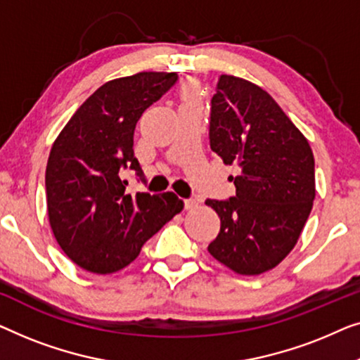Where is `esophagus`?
I'll return each mask as SVG.
<instances>
[{
	"mask_svg": "<svg viewBox=\"0 0 360 360\" xmlns=\"http://www.w3.org/2000/svg\"><path fill=\"white\" fill-rule=\"evenodd\" d=\"M184 207H186V210H194L195 207H199V202H197L195 199H186Z\"/></svg>",
	"mask_w": 360,
	"mask_h": 360,
	"instance_id": "obj_1",
	"label": "esophagus"
}]
</instances>
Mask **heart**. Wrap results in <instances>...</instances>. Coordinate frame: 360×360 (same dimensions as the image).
Here are the masks:
<instances>
[{"label":"heart","instance_id":"heart-1","mask_svg":"<svg viewBox=\"0 0 360 360\" xmlns=\"http://www.w3.org/2000/svg\"><path fill=\"white\" fill-rule=\"evenodd\" d=\"M192 91H194V88H192V86H191V88L187 89V94H192Z\"/></svg>","mask_w":360,"mask_h":360}]
</instances>
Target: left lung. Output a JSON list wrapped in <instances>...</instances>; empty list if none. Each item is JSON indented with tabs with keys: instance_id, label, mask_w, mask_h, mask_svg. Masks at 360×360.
Listing matches in <instances>:
<instances>
[{
	"instance_id": "obj_1",
	"label": "left lung",
	"mask_w": 360,
	"mask_h": 360,
	"mask_svg": "<svg viewBox=\"0 0 360 360\" xmlns=\"http://www.w3.org/2000/svg\"><path fill=\"white\" fill-rule=\"evenodd\" d=\"M210 148L236 165V195L205 202L220 217L209 245L217 261L241 276L274 269L297 245L315 199V160L305 135L269 93L221 75L212 98Z\"/></svg>"
}]
</instances>
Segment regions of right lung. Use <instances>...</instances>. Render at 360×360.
Segmentation results:
<instances>
[{"mask_svg":"<svg viewBox=\"0 0 360 360\" xmlns=\"http://www.w3.org/2000/svg\"><path fill=\"white\" fill-rule=\"evenodd\" d=\"M178 75L140 72L94 91L55 139L45 169L53 236L81 269L112 274L139 256L143 243L184 209L173 192H125L122 169L134 156L135 125Z\"/></svg>","mask_w":360,"mask_h":360,"instance_id":"add662e5","label":"right lung"}]
</instances>
